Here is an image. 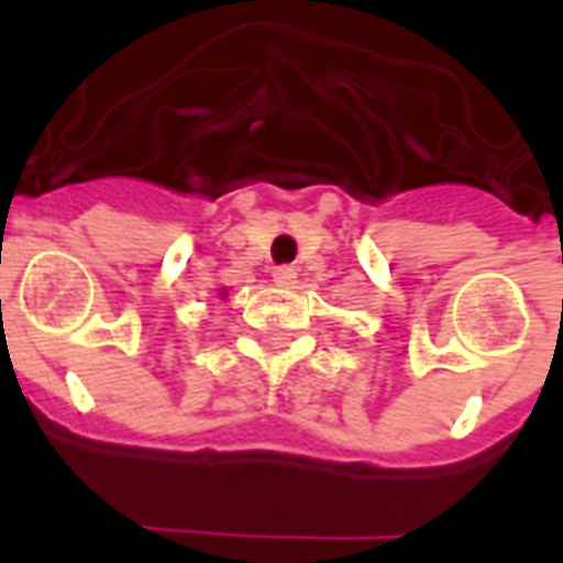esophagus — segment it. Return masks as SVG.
Instances as JSON below:
<instances>
[{"label":"esophagus","mask_w":563,"mask_h":563,"mask_svg":"<svg viewBox=\"0 0 563 563\" xmlns=\"http://www.w3.org/2000/svg\"><path fill=\"white\" fill-rule=\"evenodd\" d=\"M295 277H298V271L292 265H280V268H274V283H280V286H292Z\"/></svg>","instance_id":"34e87169"}]
</instances>
